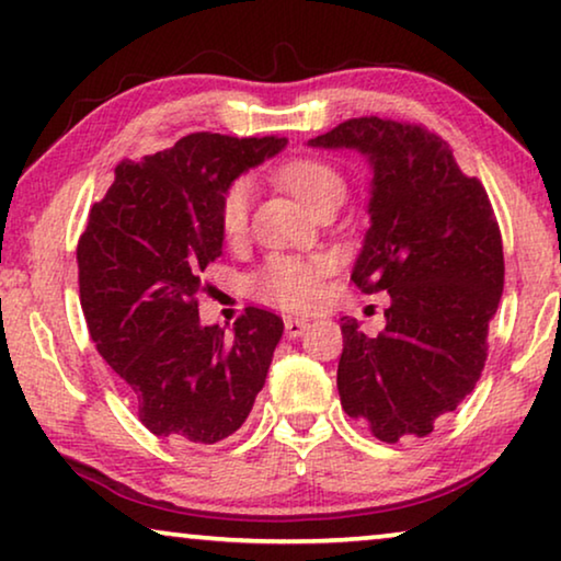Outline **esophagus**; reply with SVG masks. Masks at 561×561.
<instances>
[{
	"instance_id": "1",
	"label": "esophagus",
	"mask_w": 561,
	"mask_h": 561,
	"mask_svg": "<svg viewBox=\"0 0 561 561\" xmlns=\"http://www.w3.org/2000/svg\"><path fill=\"white\" fill-rule=\"evenodd\" d=\"M307 328H310V322L302 320V318H287V320H284V333H287V337L305 335Z\"/></svg>"
}]
</instances>
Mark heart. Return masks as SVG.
<instances>
[{"instance_id":"heart-1","label":"heart","mask_w":561,"mask_h":561,"mask_svg":"<svg viewBox=\"0 0 561 561\" xmlns=\"http://www.w3.org/2000/svg\"><path fill=\"white\" fill-rule=\"evenodd\" d=\"M277 180L295 193V198L307 210H314L320 203L345 198V178L341 170L322 160H291L277 170ZM251 183L236 180L220 198V231L226 239H239L247 231L251 208ZM325 266L318 259L299 256H272L254 277L251 289L259 299L272 302L284 310H307L320 295V279Z\"/></svg>"}]
</instances>
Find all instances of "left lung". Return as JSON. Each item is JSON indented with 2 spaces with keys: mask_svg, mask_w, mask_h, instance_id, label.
<instances>
[{
  "mask_svg": "<svg viewBox=\"0 0 561 561\" xmlns=\"http://www.w3.org/2000/svg\"><path fill=\"white\" fill-rule=\"evenodd\" d=\"M307 145L366 157L370 220L351 279L391 297L378 335L343 318L341 404L381 442L427 437L485 366L503 291L491 201L422 126L363 116Z\"/></svg>",
  "mask_w": 561,
  "mask_h": 561,
  "instance_id": "8db88e82",
  "label": "left lung"
}]
</instances>
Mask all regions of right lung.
Instances as JSON below:
<instances>
[{"instance_id": "right-lung-1", "label": "right lung", "mask_w": 561, "mask_h": 561, "mask_svg": "<svg viewBox=\"0 0 561 561\" xmlns=\"http://www.w3.org/2000/svg\"><path fill=\"white\" fill-rule=\"evenodd\" d=\"M287 139L187 134L172 149L122 162L78 241L81 307L108 366L157 437L216 445L247 422L284 333L249 307L233 333L203 325L201 277L224 254L220 198Z\"/></svg>"}]
</instances>
